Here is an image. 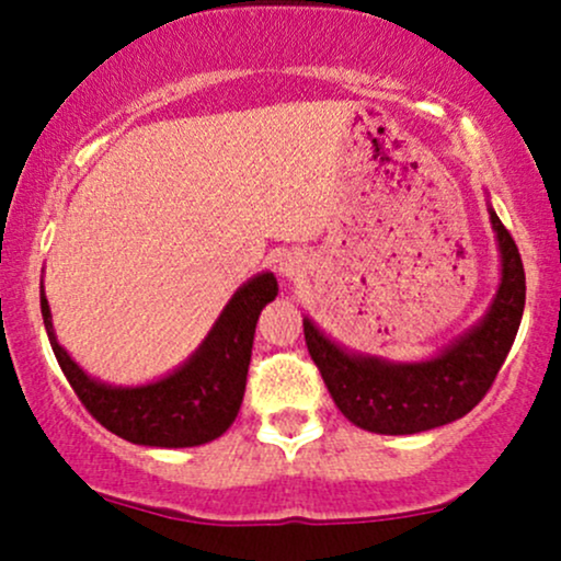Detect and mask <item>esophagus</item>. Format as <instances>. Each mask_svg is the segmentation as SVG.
I'll return each instance as SVG.
<instances>
[{
    "mask_svg": "<svg viewBox=\"0 0 561 561\" xmlns=\"http://www.w3.org/2000/svg\"><path fill=\"white\" fill-rule=\"evenodd\" d=\"M279 274L285 276V279H300L302 274H306V261L300 259V255H293V253H287L285 259L279 261Z\"/></svg>",
    "mask_w": 561,
    "mask_h": 561,
    "instance_id": "1",
    "label": "esophagus"
}]
</instances>
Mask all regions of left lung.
Masks as SVG:
<instances>
[{
	"mask_svg": "<svg viewBox=\"0 0 561 561\" xmlns=\"http://www.w3.org/2000/svg\"><path fill=\"white\" fill-rule=\"evenodd\" d=\"M501 253V282L485 317L427 362H388L347 351L302 319L306 345L334 405L356 427L414 435L461 420L491 390L525 311V268L501 218L488 205Z\"/></svg>",
	"mask_w": 561,
	"mask_h": 561,
	"instance_id": "8db88e82",
	"label": "left lung"
}]
</instances>
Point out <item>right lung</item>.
<instances>
[{
    "mask_svg": "<svg viewBox=\"0 0 561 561\" xmlns=\"http://www.w3.org/2000/svg\"><path fill=\"white\" fill-rule=\"evenodd\" d=\"M279 293L272 272L255 274L231 295L221 317L182 366L147 385H107L81 369L57 343L42 282V317L57 364L102 427L137 446L192 448L216 440L237 420L248 382L255 324Z\"/></svg>",
    "mask_w": 561,
    "mask_h": 561,
    "instance_id": "1",
    "label": "right lung"
}]
</instances>
